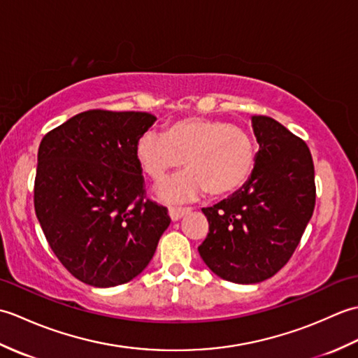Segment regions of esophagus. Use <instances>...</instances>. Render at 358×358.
Wrapping results in <instances>:
<instances>
[{"label":"esophagus","instance_id":"34e87169","mask_svg":"<svg viewBox=\"0 0 358 358\" xmlns=\"http://www.w3.org/2000/svg\"><path fill=\"white\" fill-rule=\"evenodd\" d=\"M187 212H191V208H181V206H171L169 208V217L172 222H177L183 215H186Z\"/></svg>","mask_w":358,"mask_h":358}]
</instances>
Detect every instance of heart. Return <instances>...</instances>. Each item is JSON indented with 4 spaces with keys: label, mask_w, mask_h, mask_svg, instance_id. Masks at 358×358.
Masks as SVG:
<instances>
[{
    "label": "heart",
    "mask_w": 358,
    "mask_h": 358,
    "mask_svg": "<svg viewBox=\"0 0 358 358\" xmlns=\"http://www.w3.org/2000/svg\"><path fill=\"white\" fill-rule=\"evenodd\" d=\"M136 159L152 181L186 163L187 172L159 189L164 200H189L209 192L227 196L246 185L257 163V144L245 129L226 120L187 117L173 121L164 135L144 134L136 143Z\"/></svg>",
    "instance_id": "obj_1"
}]
</instances>
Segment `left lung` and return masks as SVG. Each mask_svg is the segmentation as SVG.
Listing matches in <instances>:
<instances>
[{
  "mask_svg": "<svg viewBox=\"0 0 358 358\" xmlns=\"http://www.w3.org/2000/svg\"><path fill=\"white\" fill-rule=\"evenodd\" d=\"M260 150L240 191L203 214L208 237L199 252L232 283L271 278L299 246L315 208L314 162L308 144L271 117H252Z\"/></svg>",
  "mask_w": 358,
  "mask_h": 358,
  "instance_id": "1",
  "label": "left lung"
}]
</instances>
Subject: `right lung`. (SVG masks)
Listing matches in <instances>:
<instances>
[{
  "label": "right lung",
  "mask_w": 358,
  "mask_h": 358,
  "mask_svg": "<svg viewBox=\"0 0 358 358\" xmlns=\"http://www.w3.org/2000/svg\"><path fill=\"white\" fill-rule=\"evenodd\" d=\"M148 112H81L43 136L34 204L53 254L95 287L127 283L146 268L171 223L146 199L136 143Z\"/></svg>",
  "instance_id": "obj_1"
}]
</instances>
